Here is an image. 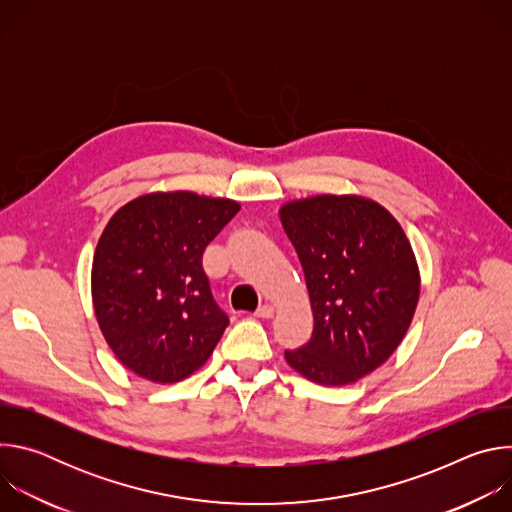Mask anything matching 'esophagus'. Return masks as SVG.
I'll list each match as a JSON object with an SVG mask.
<instances>
[{
  "mask_svg": "<svg viewBox=\"0 0 512 512\" xmlns=\"http://www.w3.org/2000/svg\"><path fill=\"white\" fill-rule=\"evenodd\" d=\"M273 314H275V308H273L271 304H263V306L257 308V312H255L257 318H271Z\"/></svg>",
  "mask_w": 512,
  "mask_h": 512,
  "instance_id": "obj_1",
  "label": "esophagus"
}]
</instances>
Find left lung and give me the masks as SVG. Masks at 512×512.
Masks as SVG:
<instances>
[{"label": "left lung", "mask_w": 512, "mask_h": 512, "mask_svg": "<svg viewBox=\"0 0 512 512\" xmlns=\"http://www.w3.org/2000/svg\"><path fill=\"white\" fill-rule=\"evenodd\" d=\"M314 312L308 344L285 350L306 379L342 387L373 373L403 340L419 300V269L395 218L362 196H312L281 208Z\"/></svg>", "instance_id": "8db88e82"}]
</instances>
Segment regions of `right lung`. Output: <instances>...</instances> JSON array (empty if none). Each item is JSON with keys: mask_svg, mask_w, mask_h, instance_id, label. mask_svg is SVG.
I'll list each match as a JSON object with an SVG mask.
<instances>
[{"mask_svg": "<svg viewBox=\"0 0 512 512\" xmlns=\"http://www.w3.org/2000/svg\"><path fill=\"white\" fill-rule=\"evenodd\" d=\"M239 208L227 198L156 192L113 214L93 259V304L131 373L176 383L208 360L229 316L212 298L202 255Z\"/></svg>", "mask_w": 512, "mask_h": 512, "instance_id": "obj_1", "label": "right lung"}]
</instances>
